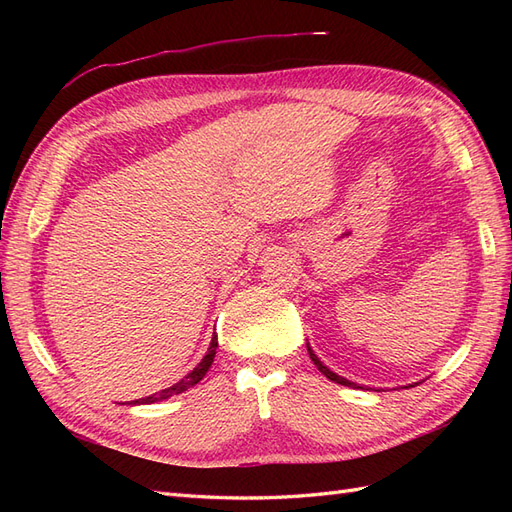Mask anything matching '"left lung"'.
<instances>
[{"instance_id": "1", "label": "left lung", "mask_w": 512, "mask_h": 512, "mask_svg": "<svg viewBox=\"0 0 512 512\" xmlns=\"http://www.w3.org/2000/svg\"><path fill=\"white\" fill-rule=\"evenodd\" d=\"M307 352H309V359H312L314 361V365L322 371V374L324 376H327L329 380H333V382H337V384H344V386H352V389H363V386H359V384H354V382H350V380H346V378H342V376H337L335 374V371H331L327 365H324L320 359H318V356L314 354V350L312 348H309V344H307ZM410 386H414V384H410Z\"/></svg>"}]
</instances>
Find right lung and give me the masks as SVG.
I'll use <instances>...</instances> for the list:
<instances>
[{"label": "right lung", "mask_w": 512, "mask_h": 512, "mask_svg": "<svg viewBox=\"0 0 512 512\" xmlns=\"http://www.w3.org/2000/svg\"><path fill=\"white\" fill-rule=\"evenodd\" d=\"M215 348H218V335L213 333L211 346H209L207 354L203 356V361H200V363L190 371L188 376H183L179 382H175L173 386H168V389H162L160 393H153V395L143 397V399H136V401H132V404H134V406H136V404H156V401H162V399H168V397H173V395H179V393H183V391L192 389V386L198 384L200 380H203L205 374L209 371V367H211V363H213V359H215Z\"/></svg>", "instance_id": "1"}]
</instances>
